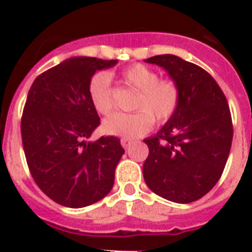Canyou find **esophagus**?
Instances as JSON below:
<instances>
[{"label": "esophagus", "mask_w": 252, "mask_h": 252, "mask_svg": "<svg viewBox=\"0 0 252 252\" xmlns=\"http://www.w3.org/2000/svg\"><path fill=\"white\" fill-rule=\"evenodd\" d=\"M120 143H121V146H123V147L128 148L132 144V140H129V139H121Z\"/></svg>", "instance_id": "1"}]
</instances>
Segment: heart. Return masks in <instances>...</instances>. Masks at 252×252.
I'll return each instance as SVG.
<instances>
[{"label": "heart", "instance_id": "1", "mask_svg": "<svg viewBox=\"0 0 252 252\" xmlns=\"http://www.w3.org/2000/svg\"><path fill=\"white\" fill-rule=\"evenodd\" d=\"M126 86L136 90L133 113H116L106 119L104 129L123 139H136L146 135L154 126H163L173 119L181 102L178 83L171 78H159L153 68L135 63L120 71ZM89 95L99 115L108 116L115 109L112 79L108 72H97L89 83Z\"/></svg>", "mask_w": 252, "mask_h": 252}]
</instances>
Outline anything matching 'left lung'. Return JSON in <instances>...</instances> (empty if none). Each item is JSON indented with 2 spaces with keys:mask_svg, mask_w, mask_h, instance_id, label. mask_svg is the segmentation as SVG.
Masks as SVG:
<instances>
[{
  "mask_svg": "<svg viewBox=\"0 0 252 252\" xmlns=\"http://www.w3.org/2000/svg\"><path fill=\"white\" fill-rule=\"evenodd\" d=\"M146 62L163 67L178 83L181 102L155 136L144 139V181L155 194L180 204L200 200L220 180L233 128L227 98L211 74L175 55Z\"/></svg>",
  "mask_w": 252,
  "mask_h": 252,
  "instance_id": "8db88e82",
  "label": "left lung"
}]
</instances>
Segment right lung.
Instances as JSON below:
<instances>
[{
  "label": "right lung",
  "mask_w": 252,
  "mask_h": 252,
  "mask_svg": "<svg viewBox=\"0 0 252 252\" xmlns=\"http://www.w3.org/2000/svg\"><path fill=\"white\" fill-rule=\"evenodd\" d=\"M117 61L75 57L36 78L21 117L27 164L36 185L52 201L68 208L92 205L109 193L124 154L120 139L86 142L99 126L89 95L97 70Z\"/></svg>",
  "instance_id": "1"
}]
</instances>
